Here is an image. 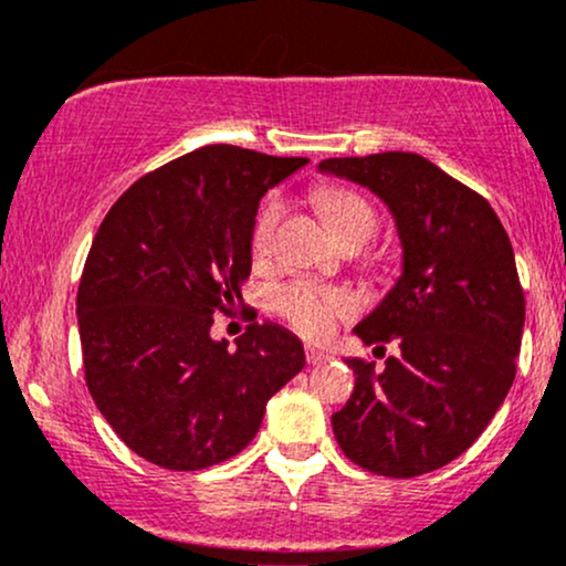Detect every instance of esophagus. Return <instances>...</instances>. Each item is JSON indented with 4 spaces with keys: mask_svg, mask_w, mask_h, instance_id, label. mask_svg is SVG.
Returning a JSON list of instances; mask_svg holds the SVG:
<instances>
[{
    "mask_svg": "<svg viewBox=\"0 0 566 566\" xmlns=\"http://www.w3.org/2000/svg\"><path fill=\"white\" fill-rule=\"evenodd\" d=\"M305 359H308V365L319 367V365H324V361H329V354H324V350H319V348H308L305 350Z\"/></svg>",
    "mask_w": 566,
    "mask_h": 566,
    "instance_id": "esophagus-1",
    "label": "esophagus"
}]
</instances>
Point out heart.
<instances>
[{
	"label": "heart",
	"mask_w": 566,
	"mask_h": 566,
	"mask_svg": "<svg viewBox=\"0 0 566 566\" xmlns=\"http://www.w3.org/2000/svg\"><path fill=\"white\" fill-rule=\"evenodd\" d=\"M316 201H319L329 229L335 231L340 242L354 237H361L369 242L375 231H378V216L369 207V201L359 197V193L346 191V188H324V191L316 193ZM282 216V199L271 197L263 201L255 226H252V252H255V258L271 255ZM271 301H274V308L284 319H290L308 337H324L335 327L337 319L350 316L356 311V301L350 292L322 287V284L311 282H292L287 287H279Z\"/></svg>",
	"instance_id": "1"
}]
</instances>
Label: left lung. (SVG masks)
Returning a JSON list of instances; mask_svg holds the SVG:
<instances>
[{"label": "left lung", "instance_id": "left-lung-1", "mask_svg": "<svg viewBox=\"0 0 566 566\" xmlns=\"http://www.w3.org/2000/svg\"><path fill=\"white\" fill-rule=\"evenodd\" d=\"M319 172L369 188L401 244L399 279L354 327L399 354L382 369L346 359L356 382L335 439L380 476L437 471L482 437L516 375L524 292L511 239L490 201L420 154L324 159Z\"/></svg>", "mask_w": 566, "mask_h": 566}]
</instances>
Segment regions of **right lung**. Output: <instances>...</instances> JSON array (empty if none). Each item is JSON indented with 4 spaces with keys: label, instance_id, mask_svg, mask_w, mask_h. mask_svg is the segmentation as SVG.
<instances>
[{
    "label": "right lung",
    "instance_id": "obj_1",
    "mask_svg": "<svg viewBox=\"0 0 566 566\" xmlns=\"http://www.w3.org/2000/svg\"><path fill=\"white\" fill-rule=\"evenodd\" d=\"M305 165L201 146L143 175L103 218L76 295L84 380L148 463L201 471L233 458L305 367L301 337L274 322L250 324L237 346L210 335L212 314L242 301L263 193Z\"/></svg>",
    "mask_w": 566,
    "mask_h": 566
}]
</instances>
